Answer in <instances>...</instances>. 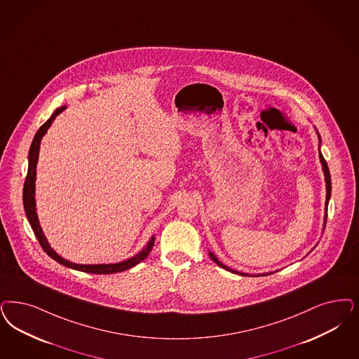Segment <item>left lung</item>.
I'll use <instances>...</instances> for the list:
<instances>
[{
  "label": "left lung",
  "instance_id": "1",
  "mask_svg": "<svg viewBox=\"0 0 359 359\" xmlns=\"http://www.w3.org/2000/svg\"><path fill=\"white\" fill-rule=\"evenodd\" d=\"M318 134V133H317ZM318 139H320V144H321V137H320V134H318ZM320 161H321L322 164V170H323V173H325V182H326V203H325V210H327V205H329V200H330V195H332V179H330V172H329V167H327V163L326 161L323 159V156H322L321 151H320ZM326 210H325V222H323V229H325V225H326V217H327V213H326ZM210 257L213 260V262H216L220 268H223L225 271H228V272L236 273V274H240V276H249L248 273H241L237 272L235 269H231V268H228L226 265H224L223 262H220V261L217 260V257L210 252ZM257 276H261V274H257ZM262 276H266V274H262Z\"/></svg>",
  "mask_w": 359,
  "mask_h": 359
}]
</instances>
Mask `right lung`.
Instances as JSON below:
<instances>
[{
  "label": "right lung",
  "instance_id": "1",
  "mask_svg": "<svg viewBox=\"0 0 359 359\" xmlns=\"http://www.w3.org/2000/svg\"><path fill=\"white\" fill-rule=\"evenodd\" d=\"M66 109V106L58 107L55 111L53 112V115L49 119L39 127L37 134L34 136L32 146L29 149V167H27V175H26L25 184H24V208H25L26 217L29 220V223L32 225L34 235L38 238L39 244L42 249L46 252V255H49L53 260L60 262L63 266H67L70 269H75L79 272L94 273V274H111V273L123 272L127 269H131L133 266L137 265L139 262L144 260L151 252V249L154 247L155 243V237L152 236L151 240L147 243V245L143 248L137 255L134 257L128 259V260L121 261L116 264H98V265H82V264H75L72 261L65 260L62 259L53 248L50 247L46 237L43 235V231L38 222L37 212H36V168H37L38 155H39V147H41V140L43 135L48 133L50 126L53 123V121L55 119V116H58L61 112Z\"/></svg>",
  "mask_w": 359,
  "mask_h": 359
}]
</instances>
